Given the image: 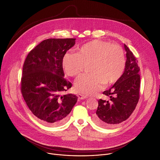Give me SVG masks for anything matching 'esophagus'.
<instances>
[{
  "label": "esophagus",
  "instance_id": "esophagus-1",
  "mask_svg": "<svg viewBox=\"0 0 160 160\" xmlns=\"http://www.w3.org/2000/svg\"><path fill=\"white\" fill-rule=\"evenodd\" d=\"M77 96H78V100H83V99H86L88 98L87 96H85V95H82V94H78Z\"/></svg>",
  "mask_w": 160,
  "mask_h": 160
}]
</instances>
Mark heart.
<instances>
[{"instance_id": "heart-1", "label": "heart", "mask_w": 160, "mask_h": 160, "mask_svg": "<svg viewBox=\"0 0 160 160\" xmlns=\"http://www.w3.org/2000/svg\"><path fill=\"white\" fill-rule=\"evenodd\" d=\"M89 64V74H83L74 82L76 91L85 95L93 94L105 86L118 81L125 68V56L121 46L95 39L78 47L76 53L67 52L62 60V68L69 77L78 76Z\"/></svg>"}]
</instances>
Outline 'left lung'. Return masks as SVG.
I'll return each mask as SVG.
<instances>
[{
  "label": "left lung",
  "mask_w": 160,
  "mask_h": 160,
  "mask_svg": "<svg viewBox=\"0 0 160 160\" xmlns=\"http://www.w3.org/2000/svg\"><path fill=\"white\" fill-rule=\"evenodd\" d=\"M127 61L121 78L103 94L110 100H98L94 121L104 127H110L127 120L133 113L139 98L140 71L138 60L128 47L124 44Z\"/></svg>",
  "instance_id": "left-lung-1"
}]
</instances>
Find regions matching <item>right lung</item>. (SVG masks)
<instances>
[{"instance_id":"obj_1","label":"right lung","mask_w":160,"mask_h":160,"mask_svg":"<svg viewBox=\"0 0 160 160\" xmlns=\"http://www.w3.org/2000/svg\"><path fill=\"white\" fill-rule=\"evenodd\" d=\"M75 39H45L31 50L24 61L21 93L32 113L45 124H63L77 102L78 97L73 94L60 95L72 87L64 78L62 60L74 45Z\"/></svg>"}]
</instances>
